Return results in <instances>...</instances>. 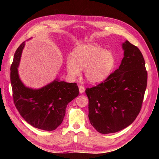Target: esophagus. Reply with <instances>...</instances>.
Listing matches in <instances>:
<instances>
[{
	"label": "esophagus",
	"instance_id": "34e87169",
	"mask_svg": "<svg viewBox=\"0 0 159 159\" xmlns=\"http://www.w3.org/2000/svg\"><path fill=\"white\" fill-rule=\"evenodd\" d=\"M79 92L80 93H83L84 92H85V87L83 85H80L79 87Z\"/></svg>",
	"mask_w": 159,
	"mask_h": 159
}]
</instances>
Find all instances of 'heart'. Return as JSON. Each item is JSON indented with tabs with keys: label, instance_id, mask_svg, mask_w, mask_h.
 <instances>
[{
	"label": "heart",
	"instance_id": "1",
	"mask_svg": "<svg viewBox=\"0 0 159 159\" xmlns=\"http://www.w3.org/2000/svg\"><path fill=\"white\" fill-rule=\"evenodd\" d=\"M113 53L95 44L87 43L78 46L72 55L66 59L67 72L71 79L80 75L84 69V75L91 83L104 82L109 79L116 66Z\"/></svg>",
	"mask_w": 159,
	"mask_h": 159
}]
</instances>
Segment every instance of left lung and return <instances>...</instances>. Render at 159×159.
<instances>
[{
    "label": "left lung",
    "instance_id": "left-lung-1",
    "mask_svg": "<svg viewBox=\"0 0 159 159\" xmlns=\"http://www.w3.org/2000/svg\"><path fill=\"white\" fill-rule=\"evenodd\" d=\"M122 48L119 68L104 82L85 90L90 123L102 134L116 133L133 122L147 87L148 73L139 49L127 40Z\"/></svg>",
    "mask_w": 159,
    "mask_h": 159
}]
</instances>
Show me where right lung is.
Returning <instances> with one entry per match:
<instances>
[{"label":"right lung","mask_w":159,"mask_h":159,"mask_svg":"<svg viewBox=\"0 0 159 159\" xmlns=\"http://www.w3.org/2000/svg\"><path fill=\"white\" fill-rule=\"evenodd\" d=\"M25 45L24 42L16 50L10 69L13 102L26 122L39 129L52 131L62 123L67 104L79 96V87L76 83L58 79L40 89L26 87L18 71Z\"/></svg>","instance_id":"add662e5"}]
</instances>
